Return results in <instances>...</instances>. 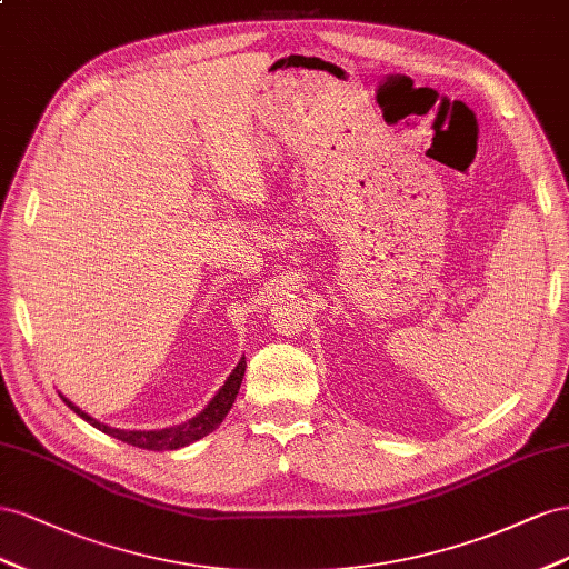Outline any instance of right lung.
<instances>
[{
  "label": "right lung",
  "mask_w": 569,
  "mask_h": 569,
  "mask_svg": "<svg viewBox=\"0 0 569 569\" xmlns=\"http://www.w3.org/2000/svg\"><path fill=\"white\" fill-rule=\"evenodd\" d=\"M242 377H246V357H242V360L238 362V367L231 371V377L226 379V383L219 388V393L212 398V402H209L198 417L188 419L186 425L159 429V431H123V429L107 427V425H102V421H97V419H92L90 415H86L80 408H76V405L69 402L63 396L61 398L78 417H83L86 421H90L94 429H100V431H104V433H109L113 438H119V441H123L128 446L144 448V450H176V448H183L188 443L200 441L202 436L212 433L221 425L223 417L229 415L231 405L236 402V396H238V388H240Z\"/></svg>",
  "instance_id": "obj_1"
}]
</instances>
